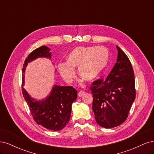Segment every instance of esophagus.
Segmentation results:
<instances>
[{"mask_svg": "<svg viewBox=\"0 0 154 154\" xmlns=\"http://www.w3.org/2000/svg\"><path fill=\"white\" fill-rule=\"evenodd\" d=\"M85 94V92H84V91H80V92H78V96L79 97H82V96H83V95H84Z\"/></svg>", "mask_w": 154, "mask_h": 154, "instance_id": "esophagus-1", "label": "esophagus"}]
</instances>
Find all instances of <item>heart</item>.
<instances>
[{"label": "heart", "instance_id": "heart-1", "mask_svg": "<svg viewBox=\"0 0 154 154\" xmlns=\"http://www.w3.org/2000/svg\"><path fill=\"white\" fill-rule=\"evenodd\" d=\"M109 51L105 48L78 47L71 51L67 63L58 64L60 75L65 81L71 82L75 76L74 68L83 80L93 81L98 78L108 64Z\"/></svg>", "mask_w": 154, "mask_h": 154}]
</instances>
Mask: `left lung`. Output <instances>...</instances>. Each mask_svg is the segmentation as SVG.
<instances>
[{"mask_svg": "<svg viewBox=\"0 0 154 154\" xmlns=\"http://www.w3.org/2000/svg\"><path fill=\"white\" fill-rule=\"evenodd\" d=\"M118 58L105 80L92 83V109L101 127L113 128L127 119L136 98L134 73L128 57L118 45Z\"/></svg>", "mask_w": 154, "mask_h": 154, "instance_id": "1", "label": "left lung"}]
</instances>
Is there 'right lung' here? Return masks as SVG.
Here are the masks:
<instances>
[{
  "label": "right lung",
  "instance_id": "right-lung-1",
  "mask_svg": "<svg viewBox=\"0 0 154 154\" xmlns=\"http://www.w3.org/2000/svg\"><path fill=\"white\" fill-rule=\"evenodd\" d=\"M50 49L42 45L35 49L26 59L22 69V85H24V72L28 63L38 58L51 59ZM22 94L29 107L34 120L48 130L58 131L69 122L72 104L77 98V91L72 86L54 85L48 96L37 100L31 97L22 87Z\"/></svg>",
  "mask_w": 154,
  "mask_h": 154
}]
</instances>
